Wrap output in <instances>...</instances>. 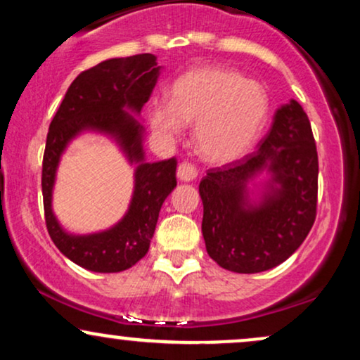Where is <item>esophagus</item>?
I'll list each match as a JSON object with an SVG mask.
<instances>
[{
    "label": "esophagus",
    "mask_w": 360,
    "mask_h": 360,
    "mask_svg": "<svg viewBox=\"0 0 360 360\" xmlns=\"http://www.w3.org/2000/svg\"><path fill=\"white\" fill-rule=\"evenodd\" d=\"M198 176V169L194 164L189 162V160H184V162H181L179 166H177V177H179L181 181H193L196 179Z\"/></svg>",
    "instance_id": "1"
}]
</instances>
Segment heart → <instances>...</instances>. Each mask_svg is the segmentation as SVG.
I'll use <instances>...</instances> for the list:
<instances>
[{
  "label": "heart",
  "mask_w": 360,
  "mask_h": 360,
  "mask_svg": "<svg viewBox=\"0 0 360 360\" xmlns=\"http://www.w3.org/2000/svg\"><path fill=\"white\" fill-rule=\"evenodd\" d=\"M269 117L262 84L232 69L205 65L188 71L171 88V101L155 100L148 122L159 137L174 140L194 123V146L205 160L226 164L250 150Z\"/></svg>",
  "instance_id": "1"
}]
</instances>
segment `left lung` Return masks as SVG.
Instances as JSON below:
<instances>
[{
    "label": "left lung",
    "mask_w": 360,
    "mask_h": 360,
    "mask_svg": "<svg viewBox=\"0 0 360 360\" xmlns=\"http://www.w3.org/2000/svg\"><path fill=\"white\" fill-rule=\"evenodd\" d=\"M264 170L271 181L261 203L250 207L245 188ZM200 194L206 250L223 269L254 274L295 254L315 223L318 200L316 143L300 103L276 111L257 150L210 169Z\"/></svg>",
    "instance_id": "obj_1"
}]
</instances>
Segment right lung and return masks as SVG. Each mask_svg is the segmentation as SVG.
<instances>
[{
  "label": "right lung",
  "instance_id": "right-lung-1",
  "mask_svg": "<svg viewBox=\"0 0 360 360\" xmlns=\"http://www.w3.org/2000/svg\"><path fill=\"white\" fill-rule=\"evenodd\" d=\"M154 53L108 59L82 71L69 86L49 127L42 162L45 225L65 257L94 272H120L137 264L150 247L160 206L176 188V157L142 162V127L125 108L139 113L150 100L159 77ZM82 129L113 134L132 162H139L136 191L126 218L101 234L76 238L65 234L51 213V186L60 154Z\"/></svg>",
  "mask_w": 360,
  "mask_h": 360
}]
</instances>
